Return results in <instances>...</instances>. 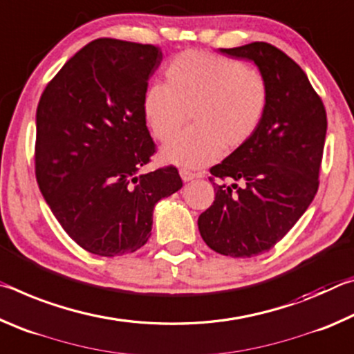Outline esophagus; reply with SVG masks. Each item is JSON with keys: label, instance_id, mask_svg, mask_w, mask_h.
Listing matches in <instances>:
<instances>
[{"label": "esophagus", "instance_id": "esophagus-1", "mask_svg": "<svg viewBox=\"0 0 354 354\" xmlns=\"http://www.w3.org/2000/svg\"><path fill=\"white\" fill-rule=\"evenodd\" d=\"M179 175H181L183 181H192V179L196 178V173L189 170V169H181L179 170Z\"/></svg>", "mask_w": 354, "mask_h": 354}]
</instances>
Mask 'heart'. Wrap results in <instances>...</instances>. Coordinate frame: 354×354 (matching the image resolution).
<instances>
[{"instance_id": "heart-1", "label": "heart", "mask_w": 354, "mask_h": 354, "mask_svg": "<svg viewBox=\"0 0 354 354\" xmlns=\"http://www.w3.org/2000/svg\"><path fill=\"white\" fill-rule=\"evenodd\" d=\"M167 84H153L143 113L153 136L169 142L190 118L194 124L164 148L170 162L201 167L236 151L259 133L270 107V86L259 70L234 57L187 50L171 59Z\"/></svg>"}]
</instances>
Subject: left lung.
Listing matches in <instances>:
<instances>
[{
    "mask_svg": "<svg viewBox=\"0 0 354 354\" xmlns=\"http://www.w3.org/2000/svg\"><path fill=\"white\" fill-rule=\"evenodd\" d=\"M221 53L259 67L270 86V107L259 133L209 170L215 200L198 227L217 253L253 257L274 247L314 200L326 111L306 73L279 48L253 41Z\"/></svg>",
    "mask_w": 354,
    "mask_h": 354,
    "instance_id": "1",
    "label": "left lung"
}]
</instances>
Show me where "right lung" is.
<instances>
[{
  "label": "right lung",
  "mask_w": 354,
  "mask_h": 354,
  "mask_svg": "<svg viewBox=\"0 0 354 354\" xmlns=\"http://www.w3.org/2000/svg\"><path fill=\"white\" fill-rule=\"evenodd\" d=\"M160 61L158 45L97 39L40 97L35 178L64 231L88 253L143 247L156 203L183 187L175 165L139 173L156 153L143 97Z\"/></svg>",
  "instance_id": "1"
}]
</instances>
